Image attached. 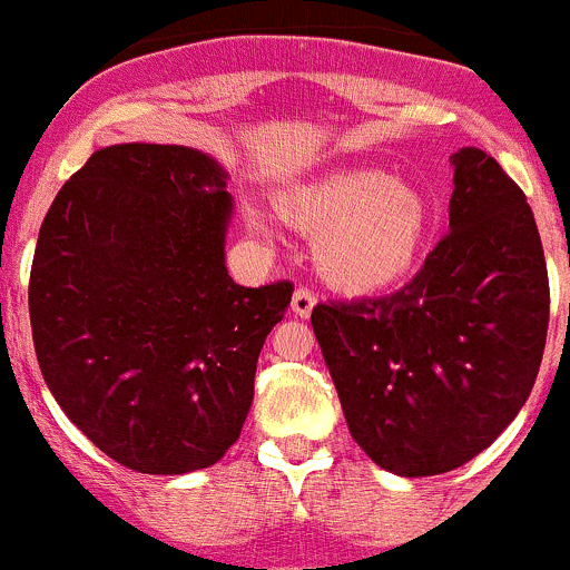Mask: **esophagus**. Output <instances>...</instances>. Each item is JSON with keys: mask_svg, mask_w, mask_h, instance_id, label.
<instances>
[{"mask_svg": "<svg viewBox=\"0 0 570 570\" xmlns=\"http://www.w3.org/2000/svg\"><path fill=\"white\" fill-rule=\"evenodd\" d=\"M315 302H318V296H315L309 287H296V291H293L291 307H293V313L298 315V318H307V315L313 313Z\"/></svg>", "mask_w": 570, "mask_h": 570, "instance_id": "esophagus-1", "label": "esophagus"}]
</instances>
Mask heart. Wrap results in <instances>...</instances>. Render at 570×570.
Wrapping results in <instances>:
<instances>
[{
	"instance_id": "heart-1",
	"label": "heart",
	"mask_w": 570,
	"mask_h": 570,
	"mask_svg": "<svg viewBox=\"0 0 570 570\" xmlns=\"http://www.w3.org/2000/svg\"><path fill=\"white\" fill-rule=\"evenodd\" d=\"M279 213L315 235V263L332 285L352 293L385 291L413 268L426 235V199L413 183L382 168H335L277 196ZM252 227H266L249 210Z\"/></svg>"
}]
</instances>
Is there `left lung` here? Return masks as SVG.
<instances>
[{
    "label": "left lung",
    "instance_id": "1",
    "mask_svg": "<svg viewBox=\"0 0 570 570\" xmlns=\"http://www.w3.org/2000/svg\"><path fill=\"white\" fill-rule=\"evenodd\" d=\"M452 166L449 233L413 283L309 315L348 432L399 476L446 474L484 452L532 393L549 330L527 196L476 146Z\"/></svg>",
    "mask_w": 570,
    "mask_h": 570
}]
</instances>
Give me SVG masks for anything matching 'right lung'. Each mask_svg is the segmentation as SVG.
<instances>
[{"label": "right lung", "instance_id": "right-lung-1", "mask_svg": "<svg viewBox=\"0 0 570 570\" xmlns=\"http://www.w3.org/2000/svg\"><path fill=\"white\" fill-rule=\"evenodd\" d=\"M227 171L190 146L96 149L38 233L30 324L71 424L138 474L207 469L238 441L291 283L224 266Z\"/></svg>", "mask_w": 570, "mask_h": 570}]
</instances>
